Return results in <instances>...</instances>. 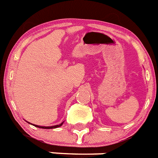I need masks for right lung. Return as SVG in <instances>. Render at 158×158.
Returning <instances> with one entry per match:
<instances>
[{"label": "right lung", "mask_w": 158, "mask_h": 158, "mask_svg": "<svg viewBox=\"0 0 158 158\" xmlns=\"http://www.w3.org/2000/svg\"><path fill=\"white\" fill-rule=\"evenodd\" d=\"M63 124V123H61L60 124H58V125H54V126H38V125H36V124H34L35 127H38V128H46V129H50V128H59V127L62 126V124Z\"/></svg>", "instance_id": "add662e5"}]
</instances>
